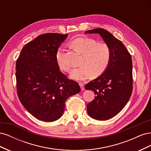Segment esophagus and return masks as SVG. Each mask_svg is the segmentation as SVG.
Listing matches in <instances>:
<instances>
[{"label":"esophagus","mask_w":151,"mask_h":151,"mask_svg":"<svg viewBox=\"0 0 151 151\" xmlns=\"http://www.w3.org/2000/svg\"><path fill=\"white\" fill-rule=\"evenodd\" d=\"M79 86L81 87V89L82 91H84V85L83 83H79Z\"/></svg>","instance_id":"obj_1"}]
</instances>
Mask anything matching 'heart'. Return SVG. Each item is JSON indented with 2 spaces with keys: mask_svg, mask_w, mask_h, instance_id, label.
Masks as SVG:
<instances>
[{
  "mask_svg": "<svg viewBox=\"0 0 151 151\" xmlns=\"http://www.w3.org/2000/svg\"><path fill=\"white\" fill-rule=\"evenodd\" d=\"M71 46L83 55L81 67L72 70L70 77L76 81H84L91 74L98 76L103 73L109 65L111 57V50L106 43H98L94 39L77 38L71 42ZM58 67L62 70L68 72L70 65L64 58L63 50L58 48L55 55Z\"/></svg>",
  "mask_w": 151,
  "mask_h": 151,
  "instance_id": "heart-1",
  "label": "heart"
}]
</instances>
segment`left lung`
<instances>
[{"label": "left lung", "mask_w": 151, "mask_h": 151, "mask_svg": "<svg viewBox=\"0 0 151 151\" xmlns=\"http://www.w3.org/2000/svg\"><path fill=\"white\" fill-rule=\"evenodd\" d=\"M86 33H98L110 47V62L103 74L85 86L96 94L87 105L88 115L96 120H106L116 115L125 107L133 89L132 61L130 53L121 41L108 31L96 28Z\"/></svg>", "instance_id": "1"}]
</instances>
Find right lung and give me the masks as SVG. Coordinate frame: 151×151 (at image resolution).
I'll list each match as a JSON object with an SVG mask.
<instances>
[{"label": "right lung", "instance_id": "obj_1", "mask_svg": "<svg viewBox=\"0 0 151 151\" xmlns=\"http://www.w3.org/2000/svg\"><path fill=\"white\" fill-rule=\"evenodd\" d=\"M67 34L46 33L22 48L16 65L18 97L23 106L39 120L60 118L66 100L81 91L79 84L60 71L55 55Z\"/></svg>", "mask_w": 151, "mask_h": 151}]
</instances>
